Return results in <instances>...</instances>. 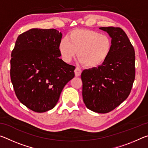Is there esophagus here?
Wrapping results in <instances>:
<instances>
[{
    "instance_id": "obj_1",
    "label": "esophagus",
    "mask_w": 148,
    "mask_h": 148,
    "mask_svg": "<svg viewBox=\"0 0 148 148\" xmlns=\"http://www.w3.org/2000/svg\"><path fill=\"white\" fill-rule=\"evenodd\" d=\"M74 72H75V76H76V77H78L80 76V75H81L82 71H81V69L78 68V67H76V69H75V71H74Z\"/></svg>"
}]
</instances>
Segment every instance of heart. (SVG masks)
<instances>
[{
  "label": "heart",
  "instance_id": "1",
  "mask_svg": "<svg viewBox=\"0 0 148 148\" xmlns=\"http://www.w3.org/2000/svg\"><path fill=\"white\" fill-rule=\"evenodd\" d=\"M112 42L106 34L89 29H76L62 38L59 51L64 62H70L77 53L79 61L88 68H96L106 61L111 53Z\"/></svg>",
  "mask_w": 148,
  "mask_h": 148
}]
</instances>
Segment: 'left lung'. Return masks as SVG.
<instances>
[{
    "label": "left lung",
    "instance_id": "1",
    "mask_svg": "<svg viewBox=\"0 0 148 148\" xmlns=\"http://www.w3.org/2000/svg\"><path fill=\"white\" fill-rule=\"evenodd\" d=\"M112 38L106 61L82 72V96L87 108L108 113L121 104L131 92L135 78V53L128 36L119 27H100Z\"/></svg>",
    "mask_w": 148,
    "mask_h": 148
}]
</instances>
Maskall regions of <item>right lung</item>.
<instances>
[{
  "label": "right lung",
  "mask_w": 148,
  "mask_h": 148,
  "mask_svg": "<svg viewBox=\"0 0 148 148\" xmlns=\"http://www.w3.org/2000/svg\"><path fill=\"white\" fill-rule=\"evenodd\" d=\"M57 30L31 29L19 35L12 52L10 77L19 101L32 111L56 106L75 66L60 59Z\"/></svg>",
  "instance_id": "obj_1"
}]
</instances>
